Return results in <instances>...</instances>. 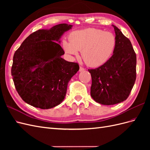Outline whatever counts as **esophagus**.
I'll list each match as a JSON object with an SVG mask.
<instances>
[{
	"label": "esophagus",
	"instance_id": "obj_1",
	"mask_svg": "<svg viewBox=\"0 0 150 150\" xmlns=\"http://www.w3.org/2000/svg\"><path fill=\"white\" fill-rule=\"evenodd\" d=\"M84 70H85V69H84V68H83V67H81V66L79 67V72H82V71H84Z\"/></svg>",
	"mask_w": 150,
	"mask_h": 150
}]
</instances>
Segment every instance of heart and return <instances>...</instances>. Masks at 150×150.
<instances>
[{"label":"heart","mask_w":150,"mask_h":150,"mask_svg":"<svg viewBox=\"0 0 150 150\" xmlns=\"http://www.w3.org/2000/svg\"><path fill=\"white\" fill-rule=\"evenodd\" d=\"M69 41H63L65 52L70 56H77L81 51L83 60L89 67H97L107 62L116 46L115 35L101 29L88 28L73 31Z\"/></svg>","instance_id":"heart-1"}]
</instances>
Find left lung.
Masks as SVG:
<instances>
[{"label":"left lung","instance_id":"8db88e82","mask_svg":"<svg viewBox=\"0 0 150 150\" xmlns=\"http://www.w3.org/2000/svg\"><path fill=\"white\" fill-rule=\"evenodd\" d=\"M116 46L103 66L88 69L92 78L91 96L103 105H113L128 98L136 81L137 56L129 39L114 25Z\"/></svg>","mask_w":150,"mask_h":150}]
</instances>
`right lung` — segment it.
<instances>
[{
    "label": "right lung",
    "mask_w": 150,
    "mask_h": 150,
    "mask_svg": "<svg viewBox=\"0 0 150 150\" xmlns=\"http://www.w3.org/2000/svg\"><path fill=\"white\" fill-rule=\"evenodd\" d=\"M72 25L60 24L29 35L13 57L12 79L22 100L35 108L51 109L64 100L68 83L79 69L78 63L66 61L60 46Z\"/></svg>",
    "instance_id": "obj_1"
}]
</instances>
